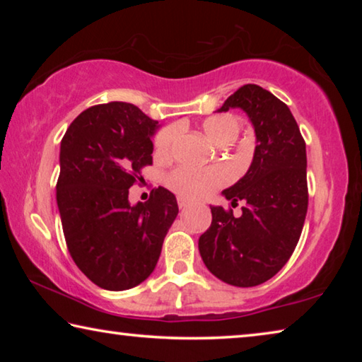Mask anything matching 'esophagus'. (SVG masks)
<instances>
[{"label":"esophagus","mask_w":362,"mask_h":362,"mask_svg":"<svg viewBox=\"0 0 362 362\" xmlns=\"http://www.w3.org/2000/svg\"><path fill=\"white\" fill-rule=\"evenodd\" d=\"M177 203H179L180 209H185V207L189 206V201H187L185 198H179V199H177Z\"/></svg>","instance_id":"obj_1"}]
</instances>
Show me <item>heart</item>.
Returning <instances> with one entry per match:
<instances>
[{
	"label": "heart",
	"instance_id": "obj_1",
	"mask_svg": "<svg viewBox=\"0 0 362 362\" xmlns=\"http://www.w3.org/2000/svg\"><path fill=\"white\" fill-rule=\"evenodd\" d=\"M203 131L214 144L226 145L238 137L241 129V121L233 113H217L203 121ZM180 136V126L170 124L163 127L155 137V151L159 156H169L177 139ZM228 182V173L223 168L214 166L206 169L177 168L168 175V185L177 194L185 198H203L212 193L214 189L225 185Z\"/></svg>",
	"mask_w": 362,
	"mask_h": 362
}]
</instances>
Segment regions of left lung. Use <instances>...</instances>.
Masks as SVG:
<instances>
[{
    "mask_svg": "<svg viewBox=\"0 0 362 362\" xmlns=\"http://www.w3.org/2000/svg\"><path fill=\"white\" fill-rule=\"evenodd\" d=\"M241 108L255 131L249 170L222 192L243 214L211 206L212 223L199 236L207 269L226 284L252 287L273 278L296 249L308 209L306 148L289 107L269 90L246 84L217 112Z\"/></svg>",
    "mask_w": 362,
    "mask_h": 362,
    "instance_id": "8db88e82",
    "label": "left lung"
}]
</instances>
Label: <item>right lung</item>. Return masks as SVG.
<instances>
[{
    "label": "right lung",
    "mask_w": 362,
    "mask_h": 362,
    "mask_svg": "<svg viewBox=\"0 0 362 362\" xmlns=\"http://www.w3.org/2000/svg\"><path fill=\"white\" fill-rule=\"evenodd\" d=\"M158 121L132 103L110 102L78 115L60 142L57 206L76 267L107 291L136 287L155 269L179 214L169 189L129 203V188L153 163Z\"/></svg>",
    "instance_id": "1"
}]
</instances>
